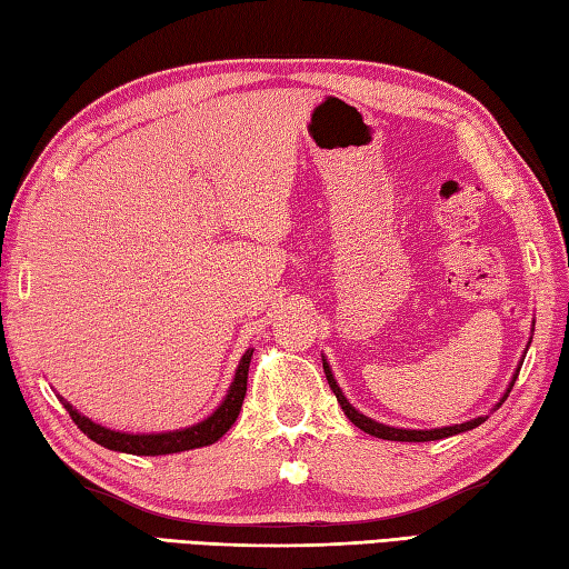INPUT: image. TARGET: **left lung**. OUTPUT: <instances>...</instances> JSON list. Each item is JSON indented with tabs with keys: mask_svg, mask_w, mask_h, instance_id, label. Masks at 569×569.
Here are the masks:
<instances>
[{
	"mask_svg": "<svg viewBox=\"0 0 569 569\" xmlns=\"http://www.w3.org/2000/svg\"><path fill=\"white\" fill-rule=\"evenodd\" d=\"M321 361H325V373H327V381H329V386H331V391H335V396H337V401H339V406H341V411H345V413H347V418H349V421H351L353 426H357V428H361L363 433H369V436H377V438H383V441H406V443L438 441V438H448V436H456V433L470 431V428L480 426V423H483L486 418H488V416H478V418H473V421L456 423V426H443V428H431V431H411V428H393V426L379 423V421H373V418L363 416V413H359L357 409H353V406L349 403L347 396L341 393L339 383H337V379H335V373H331V369H329L327 359H321ZM520 367H522V363H520ZM520 367H518V371H520ZM518 371L512 373V381H510V386H508V389H506V393H502L500 403L508 399V393L512 391V386H516ZM500 403H498V406H500Z\"/></svg>",
	"mask_w": 569,
	"mask_h": 569,
	"instance_id": "obj_1",
	"label": "left lung"
}]
</instances>
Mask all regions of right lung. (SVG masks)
<instances>
[{"label": "right lung", "mask_w": 569, "mask_h": 569, "mask_svg": "<svg viewBox=\"0 0 569 569\" xmlns=\"http://www.w3.org/2000/svg\"><path fill=\"white\" fill-rule=\"evenodd\" d=\"M252 351L254 349H248L242 353L238 371H234V379L230 383V391L218 409L212 411L206 421L188 428H178V431H166V433L111 431V428L93 423L91 418L81 416L67 399H61V396L59 401L63 403V409L69 411L71 421L77 423L81 431L91 438V441L109 448V451H121V453H133V456H168V453L190 451V448H202L220 441V438L230 431V426L238 421L242 401H244V391H248V371H250Z\"/></svg>", "instance_id": "right-lung-1"}]
</instances>
